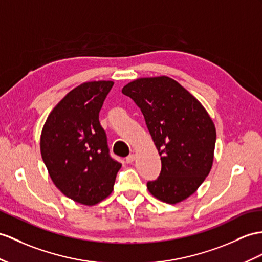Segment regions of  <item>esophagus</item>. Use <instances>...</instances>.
Wrapping results in <instances>:
<instances>
[{"label":"esophagus","instance_id":"obj_1","mask_svg":"<svg viewBox=\"0 0 262 262\" xmlns=\"http://www.w3.org/2000/svg\"><path fill=\"white\" fill-rule=\"evenodd\" d=\"M135 160H136V155H133V153H132V155L127 156V157L125 158V162H126V163H132Z\"/></svg>","mask_w":262,"mask_h":262}]
</instances>
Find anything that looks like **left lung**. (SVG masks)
Listing matches in <instances>:
<instances>
[{
	"mask_svg": "<svg viewBox=\"0 0 262 262\" xmlns=\"http://www.w3.org/2000/svg\"><path fill=\"white\" fill-rule=\"evenodd\" d=\"M122 93L141 109L161 157V172L146 183L149 192L170 205L186 200L212 168L215 126L192 94L169 76L140 78Z\"/></svg>",
	"mask_w": 262,
	"mask_h": 262,
	"instance_id": "obj_1",
	"label": "left lung"
}]
</instances>
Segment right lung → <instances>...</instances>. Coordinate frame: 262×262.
I'll return each instance as SVG.
<instances>
[{
  "label": "right lung",
  "instance_id": "right-lung-1",
  "mask_svg": "<svg viewBox=\"0 0 262 262\" xmlns=\"http://www.w3.org/2000/svg\"><path fill=\"white\" fill-rule=\"evenodd\" d=\"M112 86V81H93L74 88L51 111L41 133V156L55 187L85 206L111 194L121 168L99 121Z\"/></svg>",
  "mask_w": 262,
  "mask_h": 262
}]
</instances>
